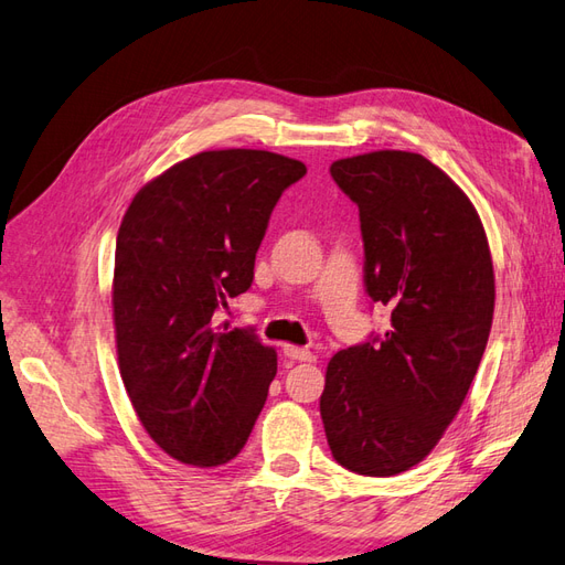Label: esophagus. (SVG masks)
Wrapping results in <instances>:
<instances>
[{
  "label": "esophagus",
  "instance_id": "obj_1",
  "mask_svg": "<svg viewBox=\"0 0 565 565\" xmlns=\"http://www.w3.org/2000/svg\"><path fill=\"white\" fill-rule=\"evenodd\" d=\"M285 356H290L295 362H316V354L307 348H297V345H285L282 348Z\"/></svg>",
  "mask_w": 565,
  "mask_h": 565
}]
</instances>
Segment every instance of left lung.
I'll use <instances>...</instances> for the list:
<instances>
[{
	"label": "left lung",
	"instance_id": "left-lung-1",
	"mask_svg": "<svg viewBox=\"0 0 565 565\" xmlns=\"http://www.w3.org/2000/svg\"><path fill=\"white\" fill-rule=\"evenodd\" d=\"M360 205L364 282L391 309L386 335L333 354L321 419L350 472L419 465L456 419L493 321V264L465 191L431 160L374 150L330 164Z\"/></svg>",
	"mask_w": 565,
	"mask_h": 565
}]
</instances>
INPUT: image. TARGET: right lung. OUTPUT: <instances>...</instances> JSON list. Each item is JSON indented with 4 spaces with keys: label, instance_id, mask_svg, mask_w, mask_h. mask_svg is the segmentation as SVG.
Returning a JSON list of instances; mask_svg holds the SVG:
<instances>
[{
    "label": "right lung",
    "instance_id": "right-lung-1",
    "mask_svg": "<svg viewBox=\"0 0 565 565\" xmlns=\"http://www.w3.org/2000/svg\"><path fill=\"white\" fill-rule=\"evenodd\" d=\"M305 174L268 150H203L150 179L121 217L119 374L148 436L179 462H230L264 409L278 354L215 311L252 287L275 203Z\"/></svg>",
    "mask_w": 565,
    "mask_h": 565
}]
</instances>
